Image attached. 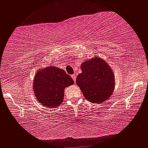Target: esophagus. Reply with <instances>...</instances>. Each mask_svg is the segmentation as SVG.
Segmentation results:
<instances>
[{
	"label": "esophagus",
	"mask_w": 148,
	"mask_h": 148,
	"mask_svg": "<svg viewBox=\"0 0 148 148\" xmlns=\"http://www.w3.org/2000/svg\"><path fill=\"white\" fill-rule=\"evenodd\" d=\"M71 77L73 78V81L75 82V81H76V75H75V74L72 75H71Z\"/></svg>",
	"instance_id": "esophagus-1"
}]
</instances>
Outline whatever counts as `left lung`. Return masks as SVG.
<instances>
[{
    "instance_id": "left-lung-1",
    "label": "left lung",
    "mask_w": 148,
    "mask_h": 148,
    "mask_svg": "<svg viewBox=\"0 0 148 148\" xmlns=\"http://www.w3.org/2000/svg\"><path fill=\"white\" fill-rule=\"evenodd\" d=\"M82 73L76 84L84 97L91 103H103L112 95L115 80L113 71L104 60L97 56L81 64Z\"/></svg>"
}]
</instances>
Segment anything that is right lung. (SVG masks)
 <instances>
[{
	"label": "right lung",
	"mask_w": 148,
	"mask_h": 148,
	"mask_svg": "<svg viewBox=\"0 0 148 148\" xmlns=\"http://www.w3.org/2000/svg\"><path fill=\"white\" fill-rule=\"evenodd\" d=\"M73 84L74 81L65 71L49 65L36 73L33 89L41 105L56 108L62 103L65 88Z\"/></svg>",
	"instance_id": "1"
}]
</instances>
